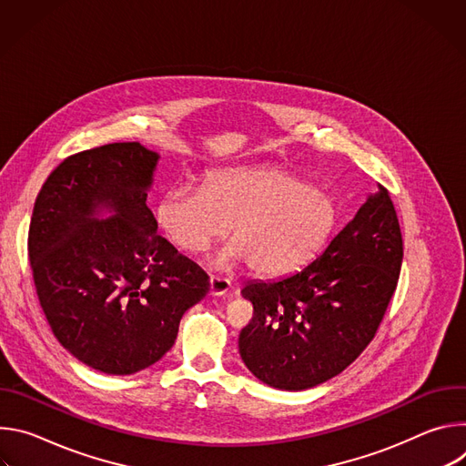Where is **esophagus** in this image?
Returning <instances> with one entry per match:
<instances>
[{
    "mask_svg": "<svg viewBox=\"0 0 466 466\" xmlns=\"http://www.w3.org/2000/svg\"><path fill=\"white\" fill-rule=\"evenodd\" d=\"M230 288H232V284H230V280H227V279H223V277H210V293L214 295V297H223V295H227L228 291H230Z\"/></svg>",
    "mask_w": 466,
    "mask_h": 466,
    "instance_id": "34e87169",
    "label": "esophagus"
}]
</instances>
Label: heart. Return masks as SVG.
<instances>
[{"mask_svg": "<svg viewBox=\"0 0 466 466\" xmlns=\"http://www.w3.org/2000/svg\"><path fill=\"white\" fill-rule=\"evenodd\" d=\"M167 239L187 254L207 252L232 227L219 254L223 268L247 261L252 273L279 277L299 269L326 243L338 221L328 193L279 167H227L203 187L175 186L157 205Z\"/></svg>", "mask_w": 466, "mask_h": 466, "instance_id": "1", "label": "heart"}]
</instances>
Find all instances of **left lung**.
<instances>
[{"mask_svg":"<svg viewBox=\"0 0 466 466\" xmlns=\"http://www.w3.org/2000/svg\"><path fill=\"white\" fill-rule=\"evenodd\" d=\"M404 243L389 191L367 197L354 219L293 275L248 282L252 320L239 356L263 383L315 387L343 372L372 341L400 277Z\"/></svg>","mask_w":466,"mask_h":466,"instance_id":"left-lung-1","label":"left lung"}]
</instances>
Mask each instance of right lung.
Masks as SVG:
<instances>
[{"label": "right lung", "instance_id": "right-lung-1", "mask_svg": "<svg viewBox=\"0 0 466 466\" xmlns=\"http://www.w3.org/2000/svg\"><path fill=\"white\" fill-rule=\"evenodd\" d=\"M158 153L108 144L62 160L29 225L40 306L58 343L105 374H135L175 343L208 275L162 238L147 201ZM101 211L111 218L99 220Z\"/></svg>", "mask_w": 466, "mask_h": 466}]
</instances>
